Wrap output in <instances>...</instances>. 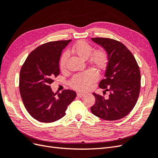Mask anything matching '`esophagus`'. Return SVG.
<instances>
[{
  "mask_svg": "<svg viewBox=\"0 0 158 158\" xmlns=\"http://www.w3.org/2000/svg\"><path fill=\"white\" fill-rule=\"evenodd\" d=\"M83 95H84V94H82V93H77V96L78 98H82Z\"/></svg>",
  "mask_w": 158,
  "mask_h": 158,
  "instance_id": "obj_1",
  "label": "esophagus"
}]
</instances>
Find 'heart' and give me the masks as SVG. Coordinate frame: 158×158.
I'll list each match as a JSON object with an SVG mask.
<instances>
[{"label": "heart", "mask_w": 158, "mask_h": 158, "mask_svg": "<svg viewBox=\"0 0 158 158\" xmlns=\"http://www.w3.org/2000/svg\"><path fill=\"white\" fill-rule=\"evenodd\" d=\"M71 51L83 59H86L90 55L89 61L98 69H103L106 66L107 62V55L106 52L99 49L93 51L92 46L84 41H78L72 47ZM69 56V53L65 52L62 55L60 60V68L64 70L66 68V63ZM98 78V73L93 69H89L82 73L74 75L70 80V85L72 88L80 91H85L89 89L92 85Z\"/></svg>", "instance_id": "1"}]
</instances>
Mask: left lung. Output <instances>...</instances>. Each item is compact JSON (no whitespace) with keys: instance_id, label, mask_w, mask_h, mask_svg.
Segmentation results:
<instances>
[{"instance_id":"1","label":"left lung","mask_w":158,"mask_h":158,"mask_svg":"<svg viewBox=\"0 0 158 158\" xmlns=\"http://www.w3.org/2000/svg\"><path fill=\"white\" fill-rule=\"evenodd\" d=\"M92 40L102 46L107 53L108 63L105 79L99 84L103 92L109 91L105 98L93 93L95 103L91 111L106 121H115L127 116L135 107L140 89V72L137 62L127 47L109 38L96 37Z\"/></svg>"}]
</instances>
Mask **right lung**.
I'll use <instances>...</instances> for the list:
<instances>
[{"label": "right lung", "instance_id": "obj_1", "mask_svg": "<svg viewBox=\"0 0 158 158\" xmlns=\"http://www.w3.org/2000/svg\"><path fill=\"white\" fill-rule=\"evenodd\" d=\"M71 41H57L39 46L28 55L20 73V95L30 115L42 123H52L65 115L76 98L73 90L55 94L50 85L60 73L62 51Z\"/></svg>", "mask_w": 158, "mask_h": 158}]
</instances>
